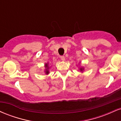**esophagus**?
<instances>
[{"mask_svg": "<svg viewBox=\"0 0 121 121\" xmlns=\"http://www.w3.org/2000/svg\"><path fill=\"white\" fill-rule=\"evenodd\" d=\"M60 59H61V60L64 61L65 60V57L64 56H60Z\"/></svg>", "mask_w": 121, "mask_h": 121, "instance_id": "1", "label": "esophagus"}]
</instances>
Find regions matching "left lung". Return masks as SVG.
<instances>
[{"instance_id": "obj_1", "label": "left lung", "mask_w": 121, "mask_h": 121, "mask_svg": "<svg viewBox=\"0 0 121 121\" xmlns=\"http://www.w3.org/2000/svg\"><path fill=\"white\" fill-rule=\"evenodd\" d=\"M83 69H82V68H81V69H80V70H82Z\"/></svg>"}]
</instances>
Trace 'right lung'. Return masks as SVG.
Returning a JSON list of instances; mask_svg holds the SVG:
<instances>
[{
  "instance_id": "1",
  "label": "right lung",
  "mask_w": 121,
  "mask_h": 121,
  "mask_svg": "<svg viewBox=\"0 0 121 121\" xmlns=\"http://www.w3.org/2000/svg\"><path fill=\"white\" fill-rule=\"evenodd\" d=\"M45 68H46V70H45V72H46V73L47 74H48V73H49V71H48V68H48V64H45Z\"/></svg>"
}]
</instances>
